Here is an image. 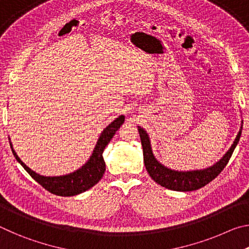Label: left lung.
Wrapping results in <instances>:
<instances>
[{
  "label": "left lung",
  "mask_w": 249,
  "mask_h": 249,
  "mask_svg": "<svg viewBox=\"0 0 249 249\" xmlns=\"http://www.w3.org/2000/svg\"><path fill=\"white\" fill-rule=\"evenodd\" d=\"M138 132H140V137L142 146V153H144V162L146 170L148 172L155 182L165 187L167 189L175 191H193L197 190L202 187H204L208 183H210L213 179L221 174L222 170L224 169L225 166L229 162V160L231 157V154L235 149L236 145L239 142L242 134V127L239 133L237 134L235 142L230 148V150L225 154L220 161L215 163L213 167H210L208 169L200 170V171H187V172H179V171H172L168 168L163 167L161 163H159L157 160L155 159L153 151L150 148V142L148 135L142 127H138Z\"/></svg>",
  "instance_id": "1"
}]
</instances>
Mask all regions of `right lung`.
<instances>
[{
    "instance_id": "right-lung-1",
    "label": "right lung",
    "mask_w": 249,
    "mask_h": 249,
    "mask_svg": "<svg viewBox=\"0 0 249 249\" xmlns=\"http://www.w3.org/2000/svg\"><path fill=\"white\" fill-rule=\"evenodd\" d=\"M125 117L121 115L120 117L112 122L107 128L103 130L102 135H101L98 144H96L95 148L93 150L91 158L86 165H84L81 169L74 171L73 174L61 176V177H44L36 174L35 171L29 169V168L25 165V163L18 158V156L13 149L11 145L12 151H13L14 157L16 160L23 166V168L26 170L32 178L37 181L41 187L50 193L60 196H77L79 193H82L84 191L89 190L90 188L93 187L99 182L104 175L105 171V162L103 159V151L105 147L114 136L117 129L120 126L124 123Z\"/></svg>"
}]
</instances>
